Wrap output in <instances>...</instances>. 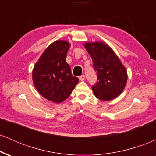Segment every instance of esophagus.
Here are the masks:
<instances>
[{"mask_svg": "<svg viewBox=\"0 0 156 156\" xmlns=\"http://www.w3.org/2000/svg\"><path fill=\"white\" fill-rule=\"evenodd\" d=\"M79 79L80 80H81V81H83V80H84V79H85V76H84L83 75H82V76H80L79 77Z\"/></svg>", "mask_w": 156, "mask_h": 156, "instance_id": "esophagus-1", "label": "esophagus"}]
</instances>
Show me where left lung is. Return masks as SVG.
<instances>
[{
    "instance_id": "8db88e82",
    "label": "left lung",
    "mask_w": 156,
    "mask_h": 156,
    "mask_svg": "<svg viewBox=\"0 0 156 156\" xmlns=\"http://www.w3.org/2000/svg\"><path fill=\"white\" fill-rule=\"evenodd\" d=\"M83 45L98 74V83L92 87L94 95L101 101H112L122 92L126 86V68L112 48L105 42H86Z\"/></svg>"
}]
</instances>
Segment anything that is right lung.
<instances>
[{
    "label": "right lung",
    "instance_id": "1",
    "mask_svg": "<svg viewBox=\"0 0 156 156\" xmlns=\"http://www.w3.org/2000/svg\"><path fill=\"white\" fill-rule=\"evenodd\" d=\"M70 43L56 40L39 57L32 70V80L38 92L49 101L60 103L67 100L78 83L66 62Z\"/></svg>",
    "mask_w": 156,
    "mask_h": 156
}]
</instances>
